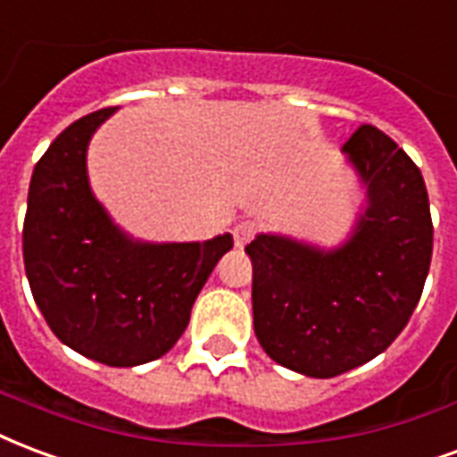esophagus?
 I'll list each match as a JSON object with an SVG mask.
<instances>
[{
  "label": "esophagus",
  "instance_id": "1",
  "mask_svg": "<svg viewBox=\"0 0 457 457\" xmlns=\"http://www.w3.org/2000/svg\"><path fill=\"white\" fill-rule=\"evenodd\" d=\"M256 232H259V225H256L254 220H242V222H237L235 229H232V235H235V245L237 246L249 245V242L256 237Z\"/></svg>",
  "mask_w": 457,
  "mask_h": 457
}]
</instances>
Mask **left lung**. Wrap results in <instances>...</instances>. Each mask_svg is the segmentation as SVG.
<instances>
[{
  "instance_id": "left-lung-1",
  "label": "left lung",
  "mask_w": 457,
  "mask_h": 457,
  "mask_svg": "<svg viewBox=\"0 0 457 457\" xmlns=\"http://www.w3.org/2000/svg\"><path fill=\"white\" fill-rule=\"evenodd\" d=\"M341 150L366 184L368 208L337 249L278 235L246 245L254 266V332L295 373L334 378L383 353L417 307L434 252L424 177L375 125Z\"/></svg>"
}]
</instances>
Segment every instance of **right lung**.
Returning <instances> with one entry per match:
<instances>
[{"label":"right lung","instance_id":"obj_1","mask_svg":"<svg viewBox=\"0 0 457 457\" xmlns=\"http://www.w3.org/2000/svg\"><path fill=\"white\" fill-rule=\"evenodd\" d=\"M113 111L74 120L33 169L23 263L33 300L57 339L91 361L130 368L177 344L232 237L147 245L111 222L89 188L87 147Z\"/></svg>","mask_w":457,"mask_h":457}]
</instances>
